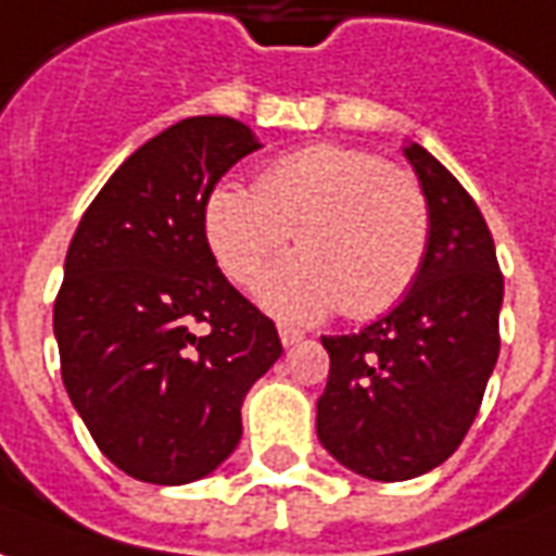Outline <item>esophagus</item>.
<instances>
[{"mask_svg":"<svg viewBox=\"0 0 556 556\" xmlns=\"http://www.w3.org/2000/svg\"><path fill=\"white\" fill-rule=\"evenodd\" d=\"M278 334H281L283 346H295L299 340H305V331L295 326H287V323H278Z\"/></svg>","mask_w":556,"mask_h":556,"instance_id":"1","label":"esophagus"}]
</instances>
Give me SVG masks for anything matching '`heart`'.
I'll use <instances>...</instances> for the list:
<instances>
[{"instance_id": "heart-1", "label": "heart", "mask_w": 556, "mask_h": 556, "mask_svg": "<svg viewBox=\"0 0 556 556\" xmlns=\"http://www.w3.org/2000/svg\"><path fill=\"white\" fill-rule=\"evenodd\" d=\"M201 225L222 273L239 287L257 281L293 237L302 251L266 275L261 295L299 319L338 305L350 319L391 311L415 287L432 233L415 174L328 141L266 162L254 186L216 184Z\"/></svg>"}]
</instances>
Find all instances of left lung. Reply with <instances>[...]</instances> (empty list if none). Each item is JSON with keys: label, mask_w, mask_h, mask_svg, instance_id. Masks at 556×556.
<instances>
[{"label": "left lung", "mask_w": 556, "mask_h": 556, "mask_svg": "<svg viewBox=\"0 0 556 556\" xmlns=\"http://www.w3.org/2000/svg\"><path fill=\"white\" fill-rule=\"evenodd\" d=\"M432 233L406 299L358 334L323 338L331 358L317 403L323 447L350 471L400 483L439 468L468 435L501 352L504 275L492 230L465 186L408 144Z\"/></svg>", "instance_id": "left-lung-1"}]
</instances>
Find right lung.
Here are the masks:
<instances>
[{"mask_svg": "<svg viewBox=\"0 0 556 556\" xmlns=\"http://www.w3.org/2000/svg\"><path fill=\"white\" fill-rule=\"evenodd\" d=\"M257 139L186 117L106 180L73 233L52 328L85 427L124 473L184 485L242 435V400L281 358L278 328L222 275L204 198Z\"/></svg>", "mask_w": 556, "mask_h": 556, "instance_id": "add662e5", "label": "right lung"}]
</instances>
